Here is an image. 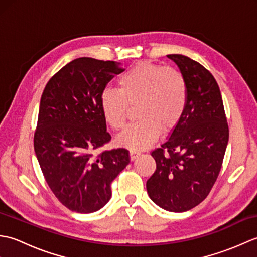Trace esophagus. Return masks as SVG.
<instances>
[{
    "mask_svg": "<svg viewBox=\"0 0 257 257\" xmlns=\"http://www.w3.org/2000/svg\"><path fill=\"white\" fill-rule=\"evenodd\" d=\"M129 154H130V159H132V160H135L136 158H137V157L141 154V151H140V150H138V149L132 148V149L129 150Z\"/></svg>",
    "mask_w": 257,
    "mask_h": 257,
    "instance_id": "obj_1",
    "label": "esophagus"
}]
</instances>
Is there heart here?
<instances>
[{
  "label": "heart",
  "mask_w": 257,
  "mask_h": 257,
  "mask_svg": "<svg viewBox=\"0 0 257 257\" xmlns=\"http://www.w3.org/2000/svg\"><path fill=\"white\" fill-rule=\"evenodd\" d=\"M189 102V86L179 69L150 62L137 63L118 78V90L105 88L100 108L106 122L121 130L130 107H136L139 119L118 137L125 147L141 149L150 145L162 129L176 125Z\"/></svg>",
  "instance_id": "b5f03b06"
}]
</instances>
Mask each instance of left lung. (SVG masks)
<instances>
[{"mask_svg":"<svg viewBox=\"0 0 257 257\" xmlns=\"http://www.w3.org/2000/svg\"><path fill=\"white\" fill-rule=\"evenodd\" d=\"M168 57L188 81L189 102L169 139L151 152L157 168L147 192L162 209L185 212L209 195L219 177L228 124L219 85L209 70L180 54Z\"/></svg>","mask_w":257,"mask_h":257,"instance_id":"1","label":"left lung"}]
</instances>
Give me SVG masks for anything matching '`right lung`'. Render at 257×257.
Wrapping results in <instances>:
<instances>
[{
  "instance_id": "obj_1",
  "label": "right lung",
  "mask_w": 257,
  "mask_h": 257,
  "mask_svg": "<svg viewBox=\"0 0 257 257\" xmlns=\"http://www.w3.org/2000/svg\"><path fill=\"white\" fill-rule=\"evenodd\" d=\"M122 67L80 57L52 76L42 94L34 149L48 187L70 211L92 213L111 198V183L129 163L128 150H103L111 140L100 94Z\"/></svg>"
}]
</instances>
